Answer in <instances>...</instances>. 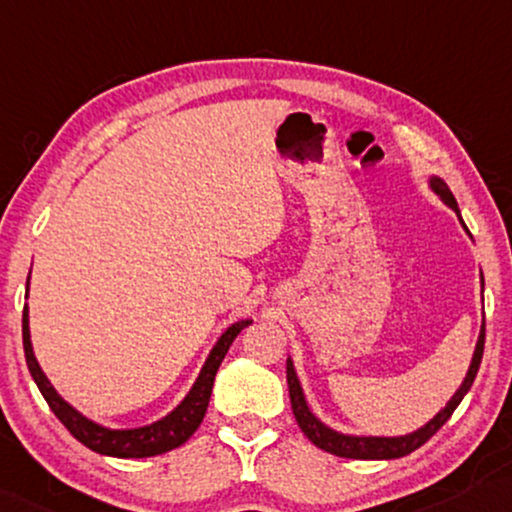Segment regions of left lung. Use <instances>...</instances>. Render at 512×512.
<instances>
[{
	"label": "left lung",
	"mask_w": 512,
	"mask_h": 512,
	"mask_svg": "<svg viewBox=\"0 0 512 512\" xmlns=\"http://www.w3.org/2000/svg\"><path fill=\"white\" fill-rule=\"evenodd\" d=\"M429 185H431V190H434L438 197H441L445 204H448L452 211L457 213V218L462 220L457 201H455V197H452L450 187L445 185V181H441L438 176H431ZM462 227L466 229L464 220H462ZM466 232H469V229H466ZM482 350H485V322H482L469 373H466L462 387L455 392V397L445 403V408L441 410V413L434 415V420H429L424 427L413 431V434L390 436V438L387 436H348V434H341V431L329 429L327 424L320 422L318 417L313 415V410L308 408L304 390H301V383L297 378V371H294L292 359H287V387H290L292 413H294V417H297V424L301 427V431L308 436V441H311L313 445H318L320 450L331 452V455H336V457H345V459H399V457H406L413 450L420 448V445L427 443L429 438L450 420V415L455 413V408L462 403L466 392L471 390L475 376H478V369L482 362Z\"/></svg>",
	"instance_id": "obj_1"
}]
</instances>
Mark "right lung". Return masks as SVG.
Instances as JSON below:
<instances>
[{"label":"right lung","mask_w":512,"mask_h":512,"mask_svg":"<svg viewBox=\"0 0 512 512\" xmlns=\"http://www.w3.org/2000/svg\"><path fill=\"white\" fill-rule=\"evenodd\" d=\"M27 285H30V278H27ZM250 322L253 320L234 322V325L218 338V343L213 345L206 364L201 366V373L199 378L194 380L192 390L187 392V397L178 403L167 417L136 429L102 427V424L92 422L85 415L78 413L76 408H71L69 403L55 392V387L50 385L46 373L41 371L37 357H34L32 341H30V311H27V306L23 308V348H25L27 369H30L34 383H37V387L43 394V399H46L50 410L57 415V420L69 429V434L74 436L76 441H81L85 448L95 450L99 455L120 457V459H141V457H155V455H162V452L174 450L178 445H183L194 431H197V427L206 415L208 401H211L215 373H218L229 345L234 343V338L239 336Z\"/></svg>","instance_id":"1"}]
</instances>
